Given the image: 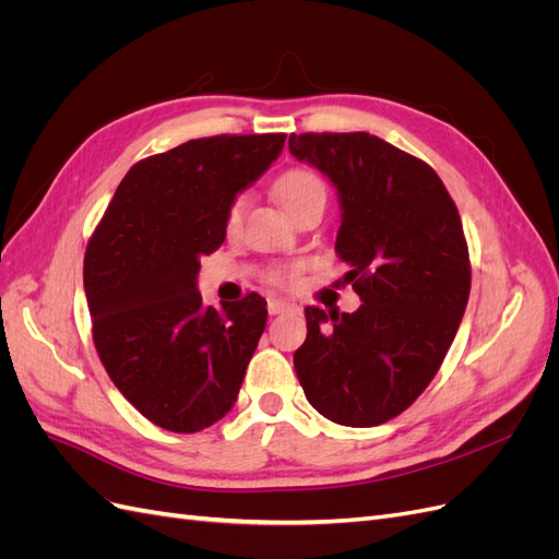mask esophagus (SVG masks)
<instances>
[{
	"mask_svg": "<svg viewBox=\"0 0 559 559\" xmlns=\"http://www.w3.org/2000/svg\"><path fill=\"white\" fill-rule=\"evenodd\" d=\"M292 310V302L289 300H282V298H267V312L270 314H280Z\"/></svg>",
	"mask_w": 559,
	"mask_h": 559,
	"instance_id": "1",
	"label": "esophagus"
}]
</instances>
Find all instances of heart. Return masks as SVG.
<instances>
[{"label":"heart","instance_id":"b5f03b06","mask_svg":"<svg viewBox=\"0 0 559 559\" xmlns=\"http://www.w3.org/2000/svg\"><path fill=\"white\" fill-rule=\"evenodd\" d=\"M275 193H277V200L282 202V207L292 216H296L300 210H306L317 200L326 202L324 181H321L314 173L306 170V167H294V170H286L284 175H280V179L275 183ZM245 207H247V195L233 198V202L226 210V233L228 235L238 230ZM296 275H298L296 267H280V270H275V273H270V280H273L275 284L289 286L296 282Z\"/></svg>","mask_w":559,"mask_h":559}]
</instances>
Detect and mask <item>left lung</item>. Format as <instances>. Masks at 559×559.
I'll return each mask as SVG.
<instances>
[{"label": "left lung", "mask_w": 559, "mask_h": 559, "mask_svg": "<svg viewBox=\"0 0 559 559\" xmlns=\"http://www.w3.org/2000/svg\"><path fill=\"white\" fill-rule=\"evenodd\" d=\"M289 151L337 189L335 251L364 300L357 312L306 308L296 376L326 419L378 427L425 392L460 329L471 292L462 218L425 160L376 134H292Z\"/></svg>", "instance_id": "left-lung-1"}]
</instances>
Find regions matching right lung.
I'll return each mask as SVG.
<instances>
[{
  "label": "right lung",
  "mask_w": 559,
  "mask_h": 559,
  "mask_svg": "<svg viewBox=\"0 0 559 559\" xmlns=\"http://www.w3.org/2000/svg\"><path fill=\"white\" fill-rule=\"evenodd\" d=\"M284 140L216 134L134 163L91 235L83 286L95 349L118 392L160 429L202 431L238 401L265 300L202 308L200 257L222 247L233 198Z\"/></svg>",
  "instance_id": "obj_1"
}]
</instances>
